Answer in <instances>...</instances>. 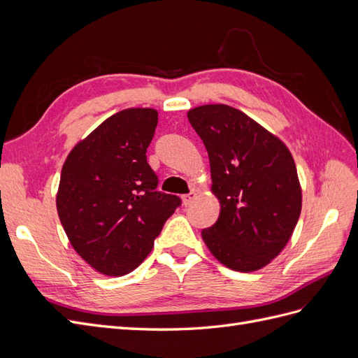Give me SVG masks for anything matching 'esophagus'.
I'll return each mask as SVG.
<instances>
[{"label":"esophagus","instance_id":"1","mask_svg":"<svg viewBox=\"0 0 358 358\" xmlns=\"http://www.w3.org/2000/svg\"><path fill=\"white\" fill-rule=\"evenodd\" d=\"M197 197V194L194 192V191H191V192H188V194H185V196H182V201H183V204L185 206H188L194 199Z\"/></svg>","mask_w":358,"mask_h":358}]
</instances>
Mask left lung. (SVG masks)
I'll use <instances>...</instances> for the list:
<instances>
[{
    "instance_id": "8db88e82",
    "label": "left lung",
    "mask_w": 358,
    "mask_h": 358,
    "mask_svg": "<svg viewBox=\"0 0 358 358\" xmlns=\"http://www.w3.org/2000/svg\"><path fill=\"white\" fill-rule=\"evenodd\" d=\"M188 121L209 155L221 212L201 231L215 258L254 272L279 255L301 210L297 169L288 148L254 119L225 104L200 106Z\"/></svg>"
}]
</instances>
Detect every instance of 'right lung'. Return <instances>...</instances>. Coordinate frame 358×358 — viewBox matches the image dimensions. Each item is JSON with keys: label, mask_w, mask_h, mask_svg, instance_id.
I'll return each instance as SVG.
<instances>
[{"label": "right lung", "mask_w": 358, "mask_h": 358, "mask_svg": "<svg viewBox=\"0 0 358 358\" xmlns=\"http://www.w3.org/2000/svg\"><path fill=\"white\" fill-rule=\"evenodd\" d=\"M154 109L112 115L82 140L61 171L57 209L73 248L96 272L127 275L152 251L180 199L158 191L146 150Z\"/></svg>", "instance_id": "add662e5"}]
</instances>
